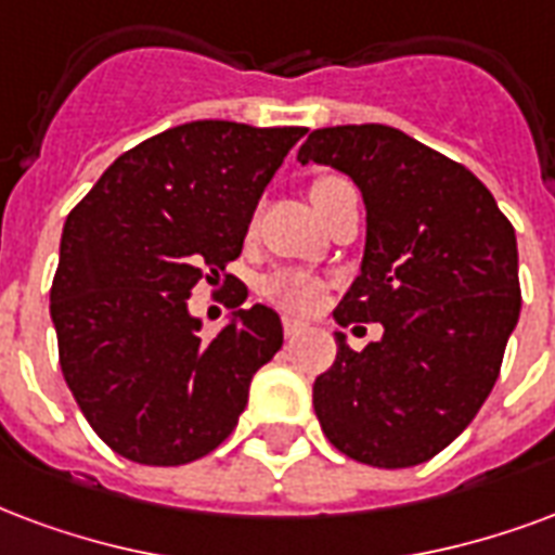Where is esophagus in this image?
<instances>
[{
    "instance_id": "34e87169",
    "label": "esophagus",
    "mask_w": 555,
    "mask_h": 555,
    "mask_svg": "<svg viewBox=\"0 0 555 555\" xmlns=\"http://www.w3.org/2000/svg\"><path fill=\"white\" fill-rule=\"evenodd\" d=\"M282 330H285V338H294V335H299V332L306 330V323H302V320L288 318V314H285V318H282Z\"/></svg>"
}]
</instances>
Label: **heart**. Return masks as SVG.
<instances>
[{"instance_id":"obj_1","label":"heart","mask_w":555,"mask_h":555,"mask_svg":"<svg viewBox=\"0 0 555 555\" xmlns=\"http://www.w3.org/2000/svg\"><path fill=\"white\" fill-rule=\"evenodd\" d=\"M340 184L350 182L340 179V176H323V179L311 184V199L320 203L323 196H330ZM320 294H323V285L311 273H306V270H282V273H276V276H270L264 282V297L273 299L276 306H285V309L294 311L314 309Z\"/></svg>"}]
</instances>
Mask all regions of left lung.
Instances as JSON below:
<instances>
[{
    "mask_svg": "<svg viewBox=\"0 0 555 555\" xmlns=\"http://www.w3.org/2000/svg\"><path fill=\"white\" fill-rule=\"evenodd\" d=\"M297 162L359 184L367 241L335 320L385 330L361 352L335 332V364L314 379L320 426L361 465L429 462L500 376L520 314L515 229L467 167L391 126L311 131Z\"/></svg>",
    "mask_w": 555,
    "mask_h": 555,
    "instance_id": "obj_1",
    "label": "left lung"
}]
</instances>
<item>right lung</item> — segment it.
<instances>
[{"mask_svg":"<svg viewBox=\"0 0 555 555\" xmlns=\"http://www.w3.org/2000/svg\"><path fill=\"white\" fill-rule=\"evenodd\" d=\"M302 134L184 122L122 152L69 211L49 291L61 371L122 459L173 467L217 450L282 347L273 309L235 311L203 338L188 297L241 256L267 182Z\"/></svg>","mask_w":555,"mask_h":555,"instance_id":"1","label":"right lung"}]
</instances>
